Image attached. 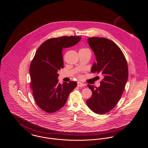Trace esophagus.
Segmentation results:
<instances>
[{"label":"esophagus","mask_w":148,"mask_h":148,"mask_svg":"<svg viewBox=\"0 0 148 148\" xmlns=\"http://www.w3.org/2000/svg\"><path fill=\"white\" fill-rule=\"evenodd\" d=\"M85 84H84L83 83H80V82H78L77 84V86L78 87H83L84 86Z\"/></svg>","instance_id":"obj_1"}]
</instances>
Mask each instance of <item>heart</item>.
Segmentation results:
<instances>
[{
	"label": "heart",
	"mask_w": 148,
	"mask_h": 148,
	"mask_svg": "<svg viewBox=\"0 0 148 148\" xmlns=\"http://www.w3.org/2000/svg\"><path fill=\"white\" fill-rule=\"evenodd\" d=\"M80 50H83V51H90V50L88 49H87V48H83V49H81ZM78 77H79V78H82V76L81 75H78Z\"/></svg>",
	"instance_id": "b5f03b06"
}]
</instances>
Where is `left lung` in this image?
Segmentation results:
<instances>
[{
  "label": "left lung",
  "mask_w": 148,
  "mask_h": 148,
  "mask_svg": "<svg viewBox=\"0 0 148 148\" xmlns=\"http://www.w3.org/2000/svg\"><path fill=\"white\" fill-rule=\"evenodd\" d=\"M88 42L97 60L91 71L101 73L104 78L98 88L88 85L92 94L86 103L94 113L104 114L112 110L121 98L128 78L127 64L123 51L113 41L92 37Z\"/></svg>",
  "instance_id": "1"
}]
</instances>
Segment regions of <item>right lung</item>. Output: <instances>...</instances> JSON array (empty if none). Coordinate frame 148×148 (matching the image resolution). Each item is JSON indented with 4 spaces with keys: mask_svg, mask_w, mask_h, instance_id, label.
Masks as SVG:
<instances>
[{
    "mask_svg": "<svg viewBox=\"0 0 148 148\" xmlns=\"http://www.w3.org/2000/svg\"><path fill=\"white\" fill-rule=\"evenodd\" d=\"M81 38L79 36L50 38L42 42L35 53L29 68L30 88L37 106L47 113L61 109L77 85L73 81L59 83L58 72L64 68L63 48L75 45Z\"/></svg>",
    "mask_w": 148,
    "mask_h": 148,
    "instance_id": "right-lung-1",
    "label": "right lung"
}]
</instances>
